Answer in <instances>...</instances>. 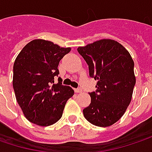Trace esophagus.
<instances>
[{
	"instance_id": "1",
	"label": "esophagus",
	"mask_w": 152,
	"mask_h": 152,
	"mask_svg": "<svg viewBox=\"0 0 152 152\" xmlns=\"http://www.w3.org/2000/svg\"><path fill=\"white\" fill-rule=\"evenodd\" d=\"M75 92H76V93H82V92H83V89H82V88H75Z\"/></svg>"
}]
</instances>
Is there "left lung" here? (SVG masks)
<instances>
[{
	"instance_id": "1",
	"label": "left lung",
	"mask_w": 152,
	"mask_h": 152,
	"mask_svg": "<svg viewBox=\"0 0 152 152\" xmlns=\"http://www.w3.org/2000/svg\"><path fill=\"white\" fill-rule=\"evenodd\" d=\"M77 51L88 65L89 76L97 80L91 102L83 109L85 119L101 127L119 121L129 106L136 83L134 62L119 42L100 39L80 46Z\"/></svg>"
}]
</instances>
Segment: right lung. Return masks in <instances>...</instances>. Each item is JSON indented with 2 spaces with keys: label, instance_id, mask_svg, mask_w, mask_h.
I'll return each instance as SVG.
<instances>
[{
  "label": "right lung",
  "instance_id": "add662e5",
  "mask_svg": "<svg viewBox=\"0 0 152 152\" xmlns=\"http://www.w3.org/2000/svg\"><path fill=\"white\" fill-rule=\"evenodd\" d=\"M70 47L64 48L45 39L29 42L14 64L15 97L25 117L41 126H51L60 120L67 101L74 90L60 83L58 66Z\"/></svg>",
  "mask_w": 152,
  "mask_h": 152
}]
</instances>
